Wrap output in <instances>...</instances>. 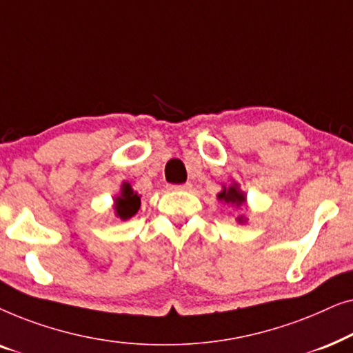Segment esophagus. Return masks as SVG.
Listing matches in <instances>:
<instances>
[{"label": "esophagus", "mask_w": 353, "mask_h": 353, "mask_svg": "<svg viewBox=\"0 0 353 353\" xmlns=\"http://www.w3.org/2000/svg\"><path fill=\"white\" fill-rule=\"evenodd\" d=\"M168 188H170V190H173V191H190L191 190V188H192V185H191V183L190 181H188V183H185V185H172V186H168Z\"/></svg>", "instance_id": "obj_1"}]
</instances>
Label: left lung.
Masks as SVG:
<instances>
[{
    "label": "left lung",
    "mask_w": 353,
    "mask_h": 353,
    "mask_svg": "<svg viewBox=\"0 0 353 353\" xmlns=\"http://www.w3.org/2000/svg\"><path fill=\"white\" fill-rule=\"evenodd\" d=\"M219 199L223 201L225 204H228V205L241 207L245 202V196L239 191L238 185H236V183H234L233 186L223 188V191H221L220 194H219ZM238 220L243 221V216H241V219H238Z\"/></svg>",
    "instance_id": "8db88e82"
}]
</instances>
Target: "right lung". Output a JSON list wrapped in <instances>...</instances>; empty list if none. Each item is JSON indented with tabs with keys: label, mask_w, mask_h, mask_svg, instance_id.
Masks as SVG:
<instances>
[{
	"label": "right lung",
	"mask_w": 353,
	"mask_h": 353,
	"mask_svg": "<svg viewBox=\"0 0 353 353\" xmlns=\"http://www.w3.org/2000/svg\"><path fill=\"white\" fill-rule=\"evenodd\" d=\"M139 205H141V199H139L138 192H134L128 183H123L122 192L119 197H115V214L119 219L128 220L137 214Z\"/></svg>",
	"instance_id": "1"
}]
</instances>
